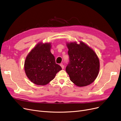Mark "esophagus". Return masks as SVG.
Here are the masks:
<instances>
[{
	"label": "esophagus",
	"mask_w": 121,
	"mask_h": 121,
	"mask_svg": "<svg viewBox=\"0 0 121 121\" xmlns=\"http://www.w3.org/2000/svg\"><path fill=\"white\" fill-rule=\"evenodd\" d=\"M60 66H61V68H62L63 69H64V65H63V64H60Z\"/></svg>",
	"instance_id": "obj_1"
}]
</instances>
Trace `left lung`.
Wrapping results in <instances>:
<instances>
[{"instance_id": "obj_1", "label": "left lung", "mask_w": 121, "mask_h": 121, "mask_svg": "<svg viewBox=\"0 0 121 121\" xmlns=\"http://www.w3.org/2000/svg\"><path fill=\"white\" fill-rule=\"evenodd\" d=\"M69 62L66 68L70 80L78 86L90 85L97 78L99 60L96 53L85 43L80 41L67 43Z\"/></svg>"}]
</instances>
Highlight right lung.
<instances>
[{
	"instance_id": "1",
	"label": "right lung",
	"mask_w": 121,
	"mask_h": 121,
	"mask_svg": "<svg viewBox=\"0 0 121 121\" xmlns=\"http://www.w3.org/2000/svg\"><path fill=\"white\" fill-rule=\"evenodd\" d=\"M50 43H39L31 50L25 62V71L29 80L37 85L43 86L55 78L62 70L56 63L50 52Z\"/></svg>"
}]
</instances>
